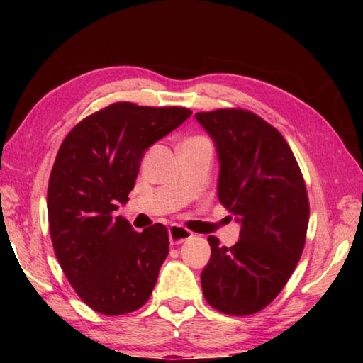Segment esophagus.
<instances>
[{
    "label": "esophagus",
    "mask_w": 363,
    "mask_h": 363,
    "mask_svg": "<svg viewBox=\"0 0 363 363\" xmlns=\"http://www.w3.org/2000/svg\"><path fill=\"white\" fill-rule=\"evenodd\" d=\"M168 233H169V242L174 243V245H179L182 242H186V240H189V238H192V235H194V233L190 232L189 229H186V227L177 225V224L171 225Z\"/></svg>",
    "instance_id": "34e87169"
}]
</instances>
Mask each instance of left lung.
Listing matches in <instances>:
<instances>
[{
  "instance_id": "obj_1",
  "label": "left lung",
  "mask_w": 363,
  "mask_h": 363,
  "mask_svg": "<svg viewBox=\"0 0 363 363\" xmlns=\"http://www.w3.org/2000/svg\"><path fill=\"white\" fill-rule=\"evenodd\" d=\"M216 144L218 196L240 220V240L220 247L201 272L206 303L227 315H253L284 290L303 255L309 199L299 164L279 130L245 108L199 112Z\"/></svg>"
}]
</instances>
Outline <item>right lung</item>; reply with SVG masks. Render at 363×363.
Returning a JSON list of instances; mask_svg holds the SVG:
<instances>
[{
    "label": "right lung",
    "instance_id": "1",
    "mask_svg": "<svg viewBox=\"0 0 363 363\" xmlns=\"http://www.w3.org/2000/svg\"><path fill=\"white\" fill-rule=\"evenodd\" d=\"M192 110L115 102L67 134L48 184L54 253L73 290L104 315H125L149 301L169 251L168 229L136 232L121 216L145 150Z\"/></svg>",
    "mask_w": 363,
    "mask_h": 363
}]
</instances>
